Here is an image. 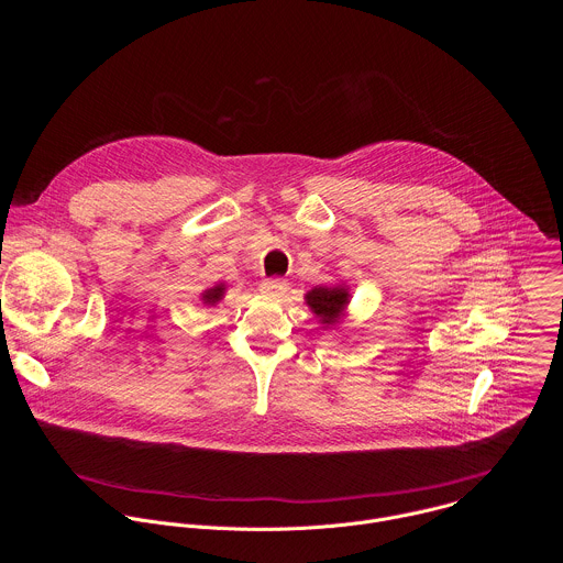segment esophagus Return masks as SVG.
<instances>
[{"label": "esophagus", "mask_w": 563, "mask_h": 563, "mask_svg": "<svg viewBox=\"0 0 563 563\" xmlns=\"http://www.w3.org/2000/svg\"><path fill=\"white\" fill-rule=\"evenodd\" d=\"M289 289V283L287 280H280V278H267L261 283V291L265 296H274V298H280L285 296Z\"/></svg>", "instance_id": "esophagus-1"}]
</instances>
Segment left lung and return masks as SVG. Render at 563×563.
Wrapping results in <instances>:
<instances>
[{
	"instance_id": "1",
	"label": "left lung",
	"mask_w": 563,
	"mask_h": 563,
	"mask_svg": "<svg viewBox=\"0 0 563 563\" xmlns=\"http://www.w3.org/2000/svg\"><path fill=\"white\" fill-rule=\"evenodd\" d=\"M305 300L309 309L316 313V318L328 325H336L339 318L343 316L347 302H350V291L345 285H334V287H313L311 291L305 294Z\"/></svg>"
}]
</instances>
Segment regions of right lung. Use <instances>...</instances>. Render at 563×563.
I'll return each mask as SVG.
<instances>
[{
  "label": "right lung",
  "mask_w": 563,
  "mask_h": 563,
  "mask_svg": "<svg viewBox=\"0 0 563 563\" xmlns=\"http://www.w3.org/2000/svg\"><path fill=\"white\" fill-rule=\"evenodd\" d=\"M200 296H202V302H205V305H216V302H220L222 296H224V285L220 283V285H216V287L202 291Z\"/></svg>",
  "instance_id": "add662e5"
}]
</instances>
